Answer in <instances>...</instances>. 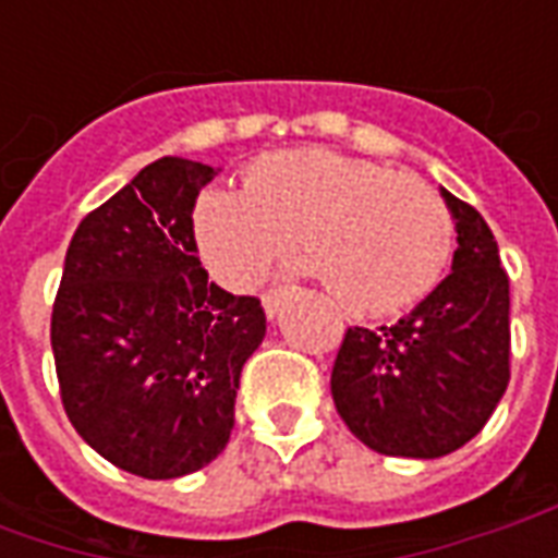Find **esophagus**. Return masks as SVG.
I'll list each match as a JSON object with an SVG mask.
<instances>
[{"label":"esophagus","instance_id":"1","mask_svg":"<svg viewBox=\"0 0 558 558\" xmlns=\"http://www.w3.org/2000/svg\"><path fill=\"white\" fill-rule=\"evenodd\" d=\"M283 299H287V292H283V290H271V292H266V295H263V307H266L268 319H275V316H278Z\"/></svg>","mask_w":558,"mask_h":558}]
</instances>
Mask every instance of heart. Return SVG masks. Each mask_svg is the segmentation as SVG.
I'll return each mask as SVG.
<instances>
[{
  "label": "heart",
  "mask_w": 558,
  "mask_h": 558,
  "mask_svg": "<svg viewBox=\"0 0 558 558\" xmlns=\"http://www.w3.org/2000/svg\"><path fill=\"white\" fill-rule=\"evenodd\" d=\"M194 235L208 271L247 290L302 239L307 271L347 311L388 316L430 295L454 254V220L412 175L331 148L259 158L244 191L211 184L196 196Z\"/></svg>",
  "instance_id": "obj_1"
}]
</instances>
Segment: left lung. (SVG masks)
<instances>
[{
  "label": "left lung",
  "mask_w": 558,
  "mask_h": 558,
  "mask_svg": "<svg viewBox=\"0 0 558 558\" xmlns=\"http://www.w3.org/2000/svg\"><path fill=\"white\" fill-rule=\"evenodd\" d=\"M457 230L451 275L395 326L347 331L331 398L367 448L433 460L457 451L502 400L511 371L508 275L487 220L448 194Z\"/></svg>",
  "instance_id": "8db88e82"
}]
</instances>
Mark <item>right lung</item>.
<instances>
[{
	"label": "right lung",
	"mask_w": 558,
	"mask_h": 558,
	"mask_svg": "<svg viewBox=\"0 0 558 558\" xmlns=\"http://www.w3.org/2000/svg\"><path fill=\"white\" fill-rule=\"evenodd\" d=\"M208 163L158 158L80 220L50 343L74 430L140 478H182L230 442L244 362L266 338L254 295L208 280L194 206Z\"/></svg>",
	"instance_id": "1"
}]
</instances>
